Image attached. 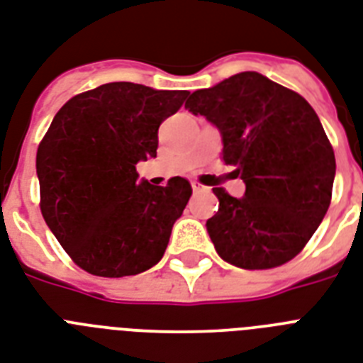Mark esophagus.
Returning <instances> with one entry per match:
<instances>
[{
	"mask_svg": "<svg viewBox=\"0 0 363 363\" xmlns=\"http://www.w3.org/2000/svg\"><path fill=\"white\" fill-rule=\"evenodd\" d=\"M191 188H194V191H207L208 188L203 186V184H199L197 181H191Z\"/></svg>",
	"mask_w": 363,
	"mask_h": 363,
	"instance_id": "34e87169",
	"label": "esophagus"
}]
</instances>
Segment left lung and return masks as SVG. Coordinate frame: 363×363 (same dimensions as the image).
Here are the masks:
<instances>
[{"label": "left lung", "mask_w": 363, "mask_h": 363, "mask_svg": "<svg viewBox=\"0 0 363 363\" xmlns=\"http://www.w3.org/2000/svg\"><path fill=\"white\" fill-rule=\"evenodd\" d=\"M184 106L220 130L223 162L246 184L242 197L212 188L220 207L207 231L218 255L248 270L291 261L323 222L334 186V149L313 108L252 70L194 91Z\"/></svg>", "instance_id": "1"}]
</instances>
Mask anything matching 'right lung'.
<instances>
[{
	"label": "right lung",
	"mask_w": 363,
	"mask_h": 363,
	"mask_svg": "<svg viewBox=\"0 0 363 363\" xmlns=\"http://www.w3.org/2000/svg\"><path fill=\"white\" fill-rule=\"evenodd\" d=\"M188 91L113 82L76 95L55 113L37 151L44 222L85 272L123 278L162 259L190 182L138 181L135 164L156 156L162 121Z\"/></svg>",
	"instance_id": "right-lung-1"
}]
</instances>
